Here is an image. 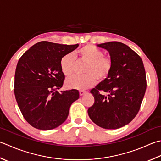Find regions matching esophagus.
<instances>
[{"instance_id": "esophagus-1", "label": "esophagus", "mask_w": 161, "mask_h": 161, "mask_svg": "<svg viewBox=\"0 0 161 161\" xmlns=\"http://www.w3.org/2000/svg\"><path fill=\"white\" fill-rule=\"evenodd\" d=\"M87 92L86 91H80V95L81 96H84V94H86Z\"/></svg>"}]
</instances>
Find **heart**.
Listing matches in <instances>:
<instances>
[{
  "label": "heart",
  "mask_w": 161,
  "mask_h": 161,
  "mask_svg": "<svg viewBox=\"0 0 161 161\" xmlns=\"http://www.w3.org/2000/svg\"><path fill=\"white\" fill-rule=\"evenodd\" d=\"M78 57L86 63L84 76H73L66 80L65 86L69 89L85 90L93 86L96 82H100L108 77L112 70V61L108 57L103 56V52L91 45H85L79 49ZM75 58L72 53L64 55L60 61L63 73L67 77L74 72Z\"/></svg>",
  "instance_id": "1"
}]
</instances>
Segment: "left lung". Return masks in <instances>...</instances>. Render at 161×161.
<instances>
[{"label": "left lung", "instance_id": "8db88e82", "mask_svg": "<svg viewBox=\"0 0 161 161\" xmlns=\"http://www.w3.org/2000/svg\"><path fill=\"white\" fill-rule=\"evenodd\" d=\"M109 52L112 70L108 77L91 91L95 99L88 109L93 123L105 129L128 124L139 112L147 89L142 60L133 49L119 42L97 45ZM100 91L108 92V97Z\"/></svg>", "mask_w": 161, "mask_h": 161}]
</instances>
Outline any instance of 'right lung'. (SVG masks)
<instances>
[{"label":"right lung","instance_id":"right-lung-1","mask_svg":"<svg viewBox=\"0 0 161 161\" xmlns=\"http://www.w3.org/2000/svg\"><path fill=\"white\" fill-rule=\"evenodd\" d=\"M78 46L42 41L19 60L14 95L21 114L33 127L42 130L57 128L67 119L72 103L80 97L76 89L56 91L62 87L65 79L61 59Z\"/></svg>","mask_w":161,"mask_h":161}]
</instances>
